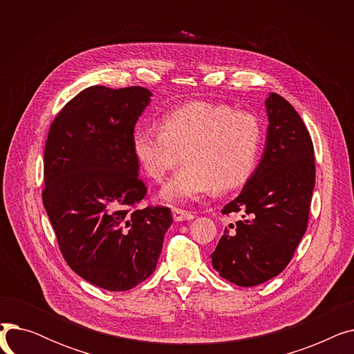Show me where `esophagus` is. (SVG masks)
Wrapping results in <instances>:
<instances>
[{"instance_id": "obj_1", "label": "esophagus", "mask_w": 354, "mask_h": 354, "mask_svg": "<svg viewBox=\"0 0 354 354\" xmlns=\"http://www.w3.org/2000/svg\"><path fill=\"white\" fill-rule=\"evenodd\" d=\"M172 215H174L175 221H189V219H192L195 216L191 211L182 209V208H174L172 209Z\"/></svg>"}]
</instances>
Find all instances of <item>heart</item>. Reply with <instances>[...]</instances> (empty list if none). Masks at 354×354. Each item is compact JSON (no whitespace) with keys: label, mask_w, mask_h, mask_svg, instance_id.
Returning <instances> with one entry per match:
<instances>
[{"label":"heart","mask_w":354,"mask_h":354,"mask_svg":"<svg viewBox=\"0 0 354 354\" xmlns=\"http://www.w3.org/2000/svg\"><path fill=\"white\" fill-rule=\"evenodd\" d=\"M160 127L138 124L132 147L145 174L156 182L185 156L187 165L162 189V198L171 203L198 199L216 188H239L254 174L264 139L258 116L211 102L167 111Z\"/></svg>","instance_id":"1"}]
</instances>
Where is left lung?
<instances>
[{
    "mask_svg": "<svg viewBox=\"0 0 354 354\" xmlns=\"http://www.w3.org/2000/svg\"><path fill=\"white\" fill-rule=\"evenodd\" d=\"M268 133L264 155L245 187L222 214H239L225 227L212 266L241 287L263 284L291 261L310 215L315 182L314 146L295 109L280 95L266 100Z\"/></svg>",
    "mask_w": 354,
    "mask_h": 354,
    "instance_id": "8db88e82",
    "label": "left lung"
}]
</instances>
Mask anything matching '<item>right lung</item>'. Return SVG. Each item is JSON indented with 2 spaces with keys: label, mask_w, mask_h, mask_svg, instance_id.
<instances>
[{
  "label": "right lung",
  "mask_w": 354,
  "mask_h": 354,
  "mask_svg": "<svg viewBox=\"0 0 354 354\" xmlns=\"http://www.w3.org/2000/svg\"><path fill=\"white\" fill-rule=\"evenodd\" d=\"M152 93L91 86L54 118L44 149L43 203L70 268L93 286L126 291L151 275L171 209L139 208L147 194L132 147Z\"/></svg>",
  "instance_id": "add662e5"
}]
</instances>
